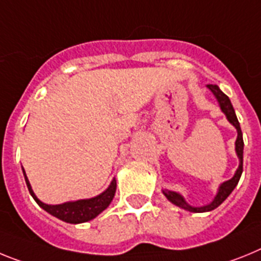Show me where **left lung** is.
Returning <instances> with one entry per match:
<instances>
[{"label": "left lung", "instance_id": "1", "mask_svg": "<svg viewBox=\"0 0 261 261\" xmlns=\"http://www.w3.org/2000/svg\"><path fill=\"white\" fill-rule=\"evenodd\" d=\"M207 89L214 94V97L218 101V105L221 108L222 113L226 115L227 118V121L230 122L235 128H237L238 137L237 140H235V152H237L238 159H239V167L235 171L234 176L230 178V180L225 181V182H222L218 188V192L215 194V197L213 198V201L207 205L203 206H192L187 202V199L184 198V196L177 192H173V190H168V189H162L163 194L167 197L169 202H172L173 205L178 206L181 209L188 210V212L192 213H205V212H212V210L217 209L219 205H221L226 198L231 194V192L235 189V187L239 182V178L242 176V172H243V148H244V143H243V134H242V130H240V124L239 121H238L237 114H235V110L231 105V101L227 96H226L225 93L222 92L219 89L218 85H206Z\"/></svg>", "mask_w": 261, "mask_h": 261}]
</instances>
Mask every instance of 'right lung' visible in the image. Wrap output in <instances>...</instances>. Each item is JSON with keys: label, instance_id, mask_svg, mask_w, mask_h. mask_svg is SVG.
<instances>
[{"label": "right lung", "instance_id": "obj_1", "mask_svg": "<svg viewBox=\"0 0 261 261\" xmlns=\"http://www.w3.org/2000/svg\"><path fill=\"white\" fill-rule=\"evenodd\" d=\"M23 171L24 181L29 188L31 197L35 199V202L42 207L43 210H46L51 215L59 218L60 221L67 222V223H84V222L92 221L94 219L98 214L103 212L110 203H112L113 198H114L115 190H117V180L115 177L113 178L110 185L103 190L102 193H99L98 196L92 197V198H85V199H77V201H68V202L60 203V205H48V203L42 202L36 194L34 193L33 188H31L30 181L27 178L26 172Z\"/></svg>", "mask_w": 261, "mask_h": 261}]
</instances>
